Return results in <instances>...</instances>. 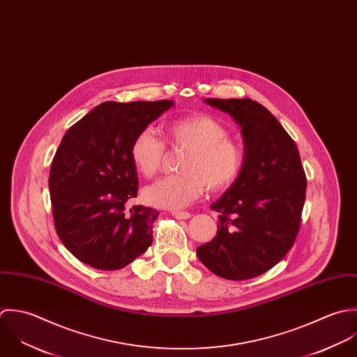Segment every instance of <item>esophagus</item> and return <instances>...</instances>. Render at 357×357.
I'll list each match as a JSON object with an SVG mask.
<instances>
[{"label": "esophagus", "instance_id": "1", "mask_svg": "<svg viewBox=\"0 0 357 357\" xmlns=\"http://www.w3.org/2000/svg\"><path fill=\"white\" fill-rule=\"evenodd\" d=\"M171 214H172V216H175L176 219H189L192 216L190 213H186V211H172Z\"/></svg>", "mask_w": 357, "mask_h": 357}]
</instances>
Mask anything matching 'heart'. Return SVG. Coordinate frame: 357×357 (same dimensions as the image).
<instances>
[{
  "mask_svg": "<svg viewBox=\"0 0 357 357\" xmlns=\"http://www.w3.org/2000/svg\"><path fill=\"white\" fill-rule=\"evenodd\" d=\"M220 120L208 114L175 119L165 127V139L172 149H186L179 162L181 174L165 176L144 190V200L160 208L178 210L200 199L207 186L211 192L230 188L241 175L245 150L229 137ZM167 155L165 142L153 130L143 128L130 144V157L144 178H153Z\"/></svg>",
  "mask_w": 357,
  "mask_h": 357,
  "instance_id": "1",
  "label": "heart"
}]
</instances>
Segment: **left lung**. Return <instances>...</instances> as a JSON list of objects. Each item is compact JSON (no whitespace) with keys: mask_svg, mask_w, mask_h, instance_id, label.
<instances>
[{"mask_svg":"<svg viewBox=\"0 0 357 357\" xmlns=\"http://www.w3.org/2000/svg\"><path fill=\"white\" fill-rule=\"evenodd\" d=\"M241 127L245 162L238 179L211 204L218 233L197 248L199 259L227 280L257 278L280 262L299 231L306 175L299 151L278 119L261 103L208 98Z\"/></svg>","mask_w":357,"mask_h":357,"instance_id":"8db88e82","label":"left lung"}]
</instances>
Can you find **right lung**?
<instances>
[{"label":"right lung","instance_id":"obj_1","mask_svg":"<svg viewBox=\"0 0 357 357\" xmlns=\"http://www.w3.org/2000/svg\"><path fill=\"white\" fill-rule=\"evenodd\" d=\"M172 105L103 102L65 134L48 183L56 233L78 261L117 271L150 247L158 211L143 206L128 210L139 183L130 144Z\"/></svg>","mask_w":357,"mask_h":357}]
</instances>
